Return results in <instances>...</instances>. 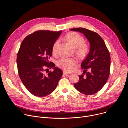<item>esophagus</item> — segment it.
I'll return each instance as SVG.
<instances>
[{
	"label": "esophagus",
	"instance_id": "obj_1",
	"mask_svg": "<svg viewBox=\"0 0 128 128\" xmlns=\"http://www.w3.org/2000/svg\"><path fill=\"white\" fill-rule=\"evenodd\" d=\"M63 74L66 75V76H68V75H69V74H70L69 73H68L67 72H66V71H65V70H64V71H63Z\"/></svg>",
	"mask_w": 128,
	"mask_h": 128
}]
</instances>
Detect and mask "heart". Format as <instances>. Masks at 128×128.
Segmentation results:
<instances>
[{"instance_id":"1","label":"heart","mask_w":128,"mask_h":128,"mask_svg":"<svg viewBox=\"0 0 128 128\" xmlns=\"http://www.w3.org/2000/svg\"><path fill=\"white\" fill-rule=\"evenodd\" d=\"M71 46L76 48V52L80 58L86 56L90 50L89 46L84 42V40L82 36L76 32H71L67 34L64 38ZM60 41L57 40L53 44L52 52L54 54H56L58 51ZM58 65L66 71H71L78 64V60L76 58L63 57L58 61Z\"/></svg>"}]
</instances>
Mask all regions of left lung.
Masks as SVG:
<instances>
[{"label":"left lung","instance_id":"obj_1","mask_svg":"<svg viewBox=\"0 0 128 128\" xmlns=\"http://www.w3.org/2000/svg\"><path fill=\"white\" fill-rule=\"evenodd\" d=\"M70 30L83 33L90 44V52L81 64L82 68L84 69V74L79 76L80 80L74 86L86 95L95 94L103 87L110 74L109 52L102 38L96 32L84 28Z\"/></svg>","mask_w":128,"mask_h":128}]
</instances>
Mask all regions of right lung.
I'll use <instances>...</instances> for the list:
<instances>
[{"instance_id":"obj_1","label":"right lung","mask_w":128,"mask_h":128,"mask_svg":"<svg viewBox=\"0 0 128 128\" xmlns=\"http://www.w3.org/2000/svg\"><path fill=\"white\" fill-rule=\"evenodd\" d=\"M61 32L36 31L24 38L18 52L16 63L20 78L25 88L35 96L45 97L52 93L63 75L62 70L48 61L53 44ZM51 68L54 71L46 74L48 69L46 68Z\"/></svg>"}]
</instances>
